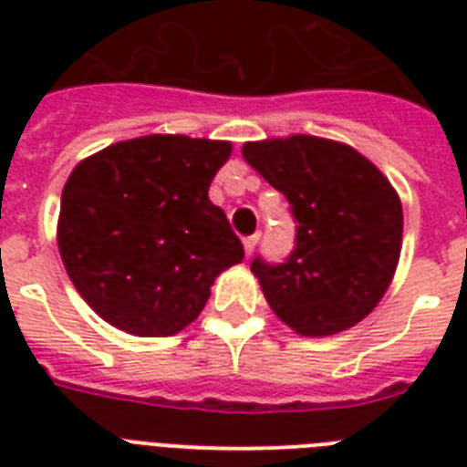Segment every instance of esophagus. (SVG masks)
<instances>
[{
  "label": "esophagus",
  "mask_w": 467,
  "mask_h": 467,
  "mask_svg": "<svg viewBox=\"0 0 467 467\" xmlns=\"http://www.w3.org/2000/svg\"><path fill=\"white\" fill-rule=\"evenodd\" d=\"M256 242H259V233L252 234V237H244V254L252 256V252H254Z\"/></svg>",
  "instance_id": "esophagus-1"
}]
</instances>
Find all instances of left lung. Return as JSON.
<instances>
[{
  "instance_id": "obj_1",
  "label": "left lung",
  "mask_w": 467,
  "mask_h": 467,
  "mask_svg": "<svg viewBox=\"0 0 467 467\" xmlns=\"http://www.w3.org/2000/svg\"><path fill=\"white\" fill-rule=\"evenodd\" d=\"M242 157L291 203L288 262H252L269 307L300 337L358 325L390 288L402 249V203L390 179L347 142L288 135L244 142Z\"/></svg>"
}]
</instances>
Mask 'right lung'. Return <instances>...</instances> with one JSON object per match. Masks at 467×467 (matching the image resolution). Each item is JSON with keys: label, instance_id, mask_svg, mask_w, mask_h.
I'll return each instance as SVG.
<instances>
[{"label": "right lung", "instance_id": "obj_1", "mask_svg": "<svg viewBox=\"0 0 467 467\" xmlns=\"http://www.w3.org/2000/svg\"><path fill=\"white\" fill-rule=\"evenodd\" d=\"M233 142L155 133L84 157L65 182L57 249L99 317L135 337H171L201 315L215 278L244 259L213 176Z\"/></svg>", "mask_w": 467, "mask_h": 467}]
</instances>
